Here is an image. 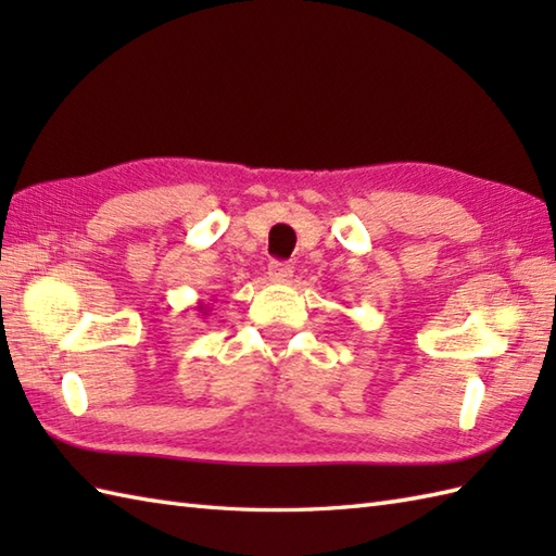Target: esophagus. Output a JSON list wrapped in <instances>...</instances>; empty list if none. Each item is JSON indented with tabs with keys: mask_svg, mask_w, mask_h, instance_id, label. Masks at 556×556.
I'll use <instances>...</instances> for the list:
<instances>
[{
	"mask_svg": "<svg viewBox=\"0 0 556 556\" xmlns=\"http://www.w3.org/2000/svg\"><path fill=\"white\" fill-rule=\"evenodd\" d=\"M267 275L275 285H287V281H291L293 277V267L289 263H281V260H271L267 267Z\"/></svg>",
	"mask_w": 556,
	"mask_h": 556,
	"instance_id": "esophagus-1",
	"label": "esophagus"
}]
</instances>
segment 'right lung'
<instances>
[{"instance_id":"1","label":"right lung","mask_w":556,"mask_h":556,"mask_svg":"<svg viewBox=\"0 0 556 556\" xmlns=\"http://www.w3.org/2000/svg\"><path fill=\"white\" fill-rule=\"evenodd\" d=\"M195 308H198V313H200V315H207V313H210V305H205V303H198Z\"/></svg>"}]
</instances>
